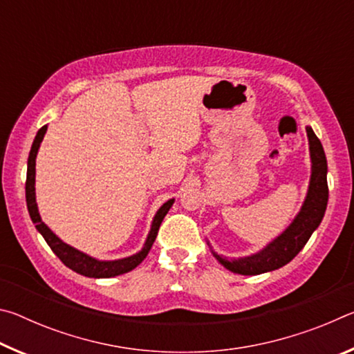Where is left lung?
<instances>
[{
	"instance_id": "obj_1",
	"label": "left lung",
	"mask_w": 354,
	"mask_h": 354,
	"mask_svg": "<svg viewBox=\"0 0 354 354\" xmlns=\"http://www.w3.org/2000/svg\"><path fill=\"white\" fill-rule=\"evenodd\" d=\"M306 131L310 145V159H313V176H310L309 192L301 211L283 234L268 245L266 250H262L261 253L234 261H227L226 257L215 254L227 270L239 274H261L277 270V268L290 262L303 250L315 227L320 225L328 205V165L319 137L310 128H306Z\"/></svg>"
}]
</instances>
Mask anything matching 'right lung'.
<instances>
[{
    "label": "right lung",
    "mask_w": 354,
    "mask_h": 354,
    "mask_svg": "<svg viewBox=\"0 0 354 354\" xmlns=\"http://www.w3.org/2000/svg\"><path fill=\"white\" fill-rule=\"evenodd\" d=\"M46 133V124L39 129L37 136H35L34 143L31 147V153H29L28 158V175H26V203H28V211L29 215H31V220L35 223V227H37L39 232L46 241V243L50 245V248L55 251V254L61 259L65 266L71 270L84 274V277L88 278H112L117 277V274H123L128 273L136 268L139 263L145 259L147 254L151 250L153 243L156 241V236H158V231L160 227V223H162L164 217L167 212L170 211V207L173 205V200L167 201L165 205L159 209L158 214L153 220V226L151 231H149V236L145 242V247L140 251L131 257H127V259H120V261H97L93 257L87 256L77 251L75 248H71L70 245L64 243L61 239H59L56 234H53L50 227H48L44 221H41L39 211H37V205H35V189H34V183H35V156H37L40 142L44 139V136Z\"/></svg>",
    "instance_id": "1"
}]
</instances>
